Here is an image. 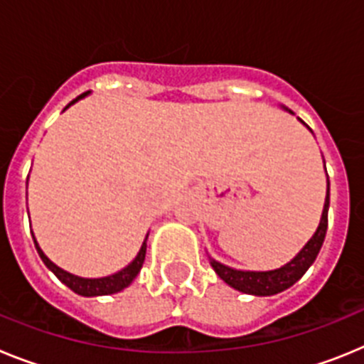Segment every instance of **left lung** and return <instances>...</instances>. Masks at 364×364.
Wrapping results in <instances>:
<instances>
[{"label": "left lung", "instance_id": "1", "mask_svg": "<svg viewBox=\"0 0 364 364\" xmlns=\"http://www.w3.org/2000/svg\"><path fill=\"white\" fill-rule=\"evenodd\" d=\"M286 111L291 112L290 109H286ZM328 208H330V180H328L326 200H324L319 228L314 233V237L308 240L306 246L302 247L288 264L281 266L277 269H269V272H242V269L230 268V266L220 264V262L211 259V266H213V269L222 281L230 284L231 288H235V290L242 291V294L266 297V295H275L279 291L288 290L306 273V269L314 264V260L319 255V250L324 242V237H326Z\"/></svg>", "mask_w": 364, "mask_h": 364}]
</instances>
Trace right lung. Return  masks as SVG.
Returning a JSON list of instances; mask_svg holds the SVG:
<instances>
[{
    "label": "right lung",
    "instance_id": "add662e5",
    "mask_svg": "<svg viewBox=\"0 0 364 364\" xmlns=\"http://www.w3.org/2000/svg\"><path fill=\"white\" fill-rule=\"evenodd\" d=\"M87 95H89V91L83 92V95H80L78 98H74L73 102L67 105V107H70L74 102H78L80 98H83V96H87ZM32 239H34V237H32ZM146 240H147V237H146ZM146 240H144L142 247H140V252H138V255L134 257V260L131 262V264H127L124 269H120V272L112 273V275H107V277H102V279H83V277H78V275H73V273L65 272V269L58 268L53 260H50L49 257L41 252V247L38 246L36 240H34V246H36L38 253H40V257H41V260L45 262V266H47V268H49L50 272H53L54 275H56V277L63 282V284L69 286L74 294L83 295V297H96V295L117 294V291H122L124 288H127V286L134 281V277L138 275V272L142 269L144 259H146V247H147Z\"/></svg>",
    "mask_w": 364,
    "mask_h": 364
}]
</instances>
